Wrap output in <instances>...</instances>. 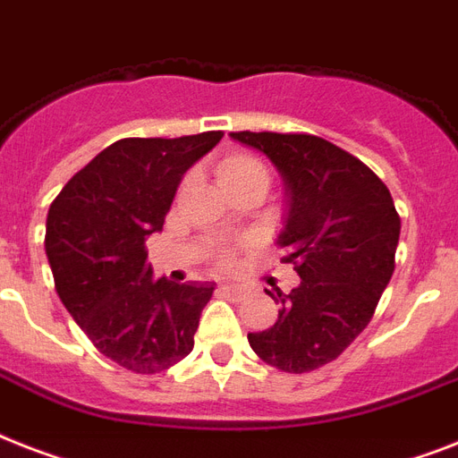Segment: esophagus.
<instances>
[{
  "label": "esophagus",
  "instance_id": "obj_1",
  "mask_svg": "<svg viewBox=\"0 0 458 458\" xmlns=\"http://www.w3.org/2000/svg\"><path fill=\"white\" fill-rule=\"evenodd\" d=\"M223 293H230V296H237L240 299L242 293L247 292V287H242V284H221Z\"/></svg>",
  "mask_w": 458,
  "mask_h": 458
}]
</instances>
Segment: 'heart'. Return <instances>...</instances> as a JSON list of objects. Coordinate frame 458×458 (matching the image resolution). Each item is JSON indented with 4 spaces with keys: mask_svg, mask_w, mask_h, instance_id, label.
<instances>
[{
    "mask_svg": "<svg viewBox=\"0 0 458 458\" xmlns=\"http://www.w3.org/2000/svg\"><path fill=\"white\" fill-rule=\"evenodd\" d=\"M216 178L225 192L242 191V188H263L270 183V171L261 159L247 152H233L216 165ZM223 263L233 261V256L223 254Z\"/></svg>",
    "mask_w": 458,
    "mask_h": 458,
    "instance_id": "b5f03b06",
    "label": "heart"
}]
</instances>
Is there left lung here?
Segmentation results:
<instances>
[{"instance_id":"left-lung-1","label":"left lung","mask_w":458,"mask_h":458,"mask_svg":"<svg viewBox=\"0 0 458 458\" xmlns=\"http://www.w3.org/2000/svg\"><path fill=\"white\" fill-rule=\"evenodd\" d=\"M230 139L261 150L289 197L277 235L299 287L267 292L280 315L249 334L263 362L289 374L336 360L369 325L395 270L400 216L386 183L351 152L310 133L237 131Z\"/></svg>"}]
</instances>
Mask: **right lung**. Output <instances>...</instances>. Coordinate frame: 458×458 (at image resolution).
<instances>
[{
  "label": "right lung",
  "mask_w": 458,
  "mask_h": 458,
  "mask_svg": "<svg viewBox=\"0 0 458 458\" xmlns=\"http://www.w3.org/2000/svg\"><path fill=\"white\" fill-rule=\"evenodd\" d=\"M223 139H122L58 192L47 216L55 292L106 358L157 374L192 351L211 282L152 280L145 240L165 225L181 178Z\"/></svg>",
  "instance_id": "add662e5"
}]
</instances>
